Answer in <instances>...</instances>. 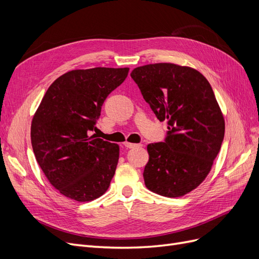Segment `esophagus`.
<instances>
[{"label": "esophagus", "instance_id": "esophagus-1", "mask_svg": "<svg viewBox=\"0 0 259 259\" xmlns=\"http://www.w3.org/2000/svg\"><path fill=\"white\" fill-rule=\"evenodd\" d=\"M124 146L126 148H136V147H140V145H137V144H132V143H124Z\"/></svg>", "mask_w": 259, "mask_h": 259}]
</instances>
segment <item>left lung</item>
Instances as JSON below:
<instances>
[{
	"label": "left lung",
	"mask_w": 259,
	"mask_h": 259,
	"mask_svg": "<svg viewBox=\"0 0 259 259\" xmlns=\"http://www.w3.org/2000/svg\"><path fill=\"white\" fill-rule=\"evenodd\" d=\"M131 76L168 124L165 142L147 147L145 185L163 197H183L206 178L221 150L225 119L215 94L198 70L169 62L137 67Z\"/></svg>",
	"instance_id": "left-lung-1"
}]
</instances>
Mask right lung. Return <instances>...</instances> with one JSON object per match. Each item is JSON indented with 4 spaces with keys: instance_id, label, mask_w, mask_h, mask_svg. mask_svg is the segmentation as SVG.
Masks as SVG:
<instances>
[{
    "instance_id": "right-lung-1",
    "label": "right lung",
    "mask_w": 259,
    "mask_h": 259,
    "mask_svg": "<svg viewBox=\"0 0 259 259\" xmlns=\"http://www.w3.org/2000/svg\"><path fill=\"white\" fill-rule=\"evenodd\" d=\"M130 68L77 69L60 75L46 91L31 123V144L51 185L65 197L90 202L110 186L120 147L89 132L107 96Z\"/></svg>"
}]
</instances>
